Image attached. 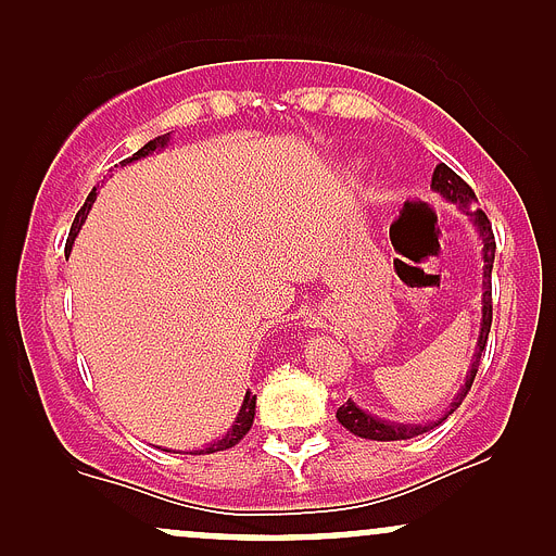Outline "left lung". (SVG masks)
<instances>
[{"mask_svg":"<svg viewBox=\"0 0 556 556\" xmlns=\"http://www.w3.org/2000/svg\"><path fill=\"white\" fill-rule=\"evenodd\" d=\"M431 188L437 190L439 195L446 198L450 203H457V206L465 208V214L470 216L473 227L478 229L483 242V308H481V331H478V342H476V353H473V363H470V371L465 376V384L457 397L450 402V407L444 410V416L439 420H431V424H389V420H381L371 416V413L361 410L353 400H348L344 405L337 410V420L348 429L350 433L361 439H374V442H397V439H413L418 433L431 431L433 426H439L442 420H446L452 413L460 407V402L465 400V394L470 392L473 387V379L478 374V366H481V355L486 350V340H489V329H491V269H494V251H496V242H494V232H491V222L489 216L481 212V208H470L478 201L473 188L463 180L457 172H452L446 164H437L431 177Z\"/></svg>","mask_w":556,"mask_h":556,"instance_id":"1","label":"left lung"}]
</instances>
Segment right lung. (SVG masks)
<instances>
[{"label": "right lung", "instance_id": "1", "mask_svg": "<svg viewBox=\"0 0 556 556\" xmlns=\"http://www.w3.org/2000/svg\"><path fill=\"white\" fill-rule=\"evenodd\" d=\"M167 143H169V132H167V136H159V138H154V140H149V143H146L143 149L136 151V154H132L130 159H125L123 164H127V162H136V159H143V156L154 154V151H162L164 146H167ZM93 201H96V188L91 190V193H88L86 203H83L80 212L75 214V222H73V227H70V238H67V245H65L67 251H70V248H73V240L78 238V232H80L83 222H86L88 212H91ZM253 416H256V394L245 392V400H242V407H240L238 418H235L232 429H229L222 439H216L214 444H208L206 450H195L193 455H212V452H222V450H229V446H235V444L240 442L242 437H245L248 431H251V426H253Z\"/></svg>", "mask_w": 556, "mask_h": 556}]
</instances>
